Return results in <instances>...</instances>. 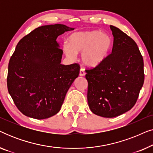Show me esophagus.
Returning <instances> with one entry per match:
<instances>
[{"label": "esophagus", "mask_w": 153, "mask_h": 153, "mask_svg": "<svg viewBox=\"0 0 153 153\" xmlns=\"http://www.w3.org/2000/svg\"><path fill=\"white\" fill-rule=\"evenodd\" d=\"M85 70H83V68H81V70H80V72H79V76H85Z\"/></svg>", "instance_id": "34e87169"}]
</instances>
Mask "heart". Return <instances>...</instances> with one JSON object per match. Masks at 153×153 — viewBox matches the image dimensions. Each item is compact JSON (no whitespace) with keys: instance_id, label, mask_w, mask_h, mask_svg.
<instances>
[{"instance_id":"obj_1","label":"heart","mask_w":153,"mask_h":153,"mask_svg":"<svg viewBox=\"0 0 153 153\" xmlns=\"http://www.w3.org/2000/svg\"><path fill=\"white\" fill-rule=\"evenodd\" d=\"M112 37L108 33L98 30L77 31L68 38V45L63 50L68 58H73L76 53H81L83 64L94 68L101 64L112 47Z\"/></svg>"}]
</instances>
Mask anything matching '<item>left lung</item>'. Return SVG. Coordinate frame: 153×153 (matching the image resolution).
<instances>
[{"label":"left lung","instance_id":"1","mask_svg":"<svg viewBox=\"0 0 153 153\" xmlns=\"http://www.w3.org/2000/svg\"><path fill=\"white\" fill-rule=\"evenodd\" d=\"M110 28L114 36L111 53L99 65L85 70L89 108L104 118L130 110L144 82L143 59L137 45L119 28Z\"/></svg>","mask_w":153,"mask_h":153}]
</instances>
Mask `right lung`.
Wrapping results in <instances>:
<instances>
[{
    "label": "right lung",
    "mask_w": 153,
    "mask_h": 153,
    "mask_svg": "<svg viewBox=\"0 0 153 153\" xmlns=\"http://www.w3.org/2000/svg\"><path fill=\"white\" fill-rule=\"evenodd\" d=\"M74 29L59 24L42 26L16 45L8 65L7 89L25 116L41 120L60 110L80 67L61 64L63 52L56 39Z\"/></svg>",
    "instance_id": "obj_1"
}]
</instances>
